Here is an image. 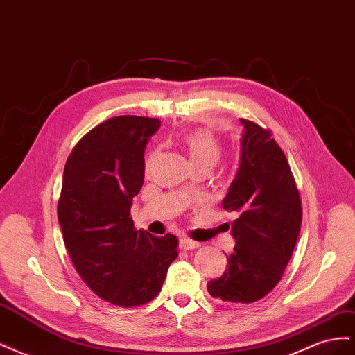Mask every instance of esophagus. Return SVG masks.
Instances as JSON below:
<instances>
[{
  "label": "esophagus",
  "instance_id": "obj_1",
  "mask_svg": "<svg viewBox=\"0 0 355 355\" xmlns=\"http://www.w3.org/2000/svg\"><path fill=\"white\" fill-rule=\"evenodd\" d=\"M179 245H180L182 250H192V249H197V247H200V243L184 237V239L179 240Z\"/></svg>",
  "mask_w": 355,
  "mask_h": 355
}]
</instances>
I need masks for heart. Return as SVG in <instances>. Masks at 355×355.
Here are the masks:
<instances>
[{"label": "heart", "instance_id": "b5f03b06", "mask_svg": "<svg viewBox=\"0 0 355 355\" xmlns=\"http://www.w3.org/2000/svg\"><path fill=\"white\" fill-rule=\"evenodd\" d=\"M185 151L189 157L191 166H210L213 167L218 163L222 155V146L218 137L207 130L191 132L182 139ZM154 154L149 155L146 166L151 163Z\"/></svg>", "mask_w": 355, "mask_h": 355}]
</instances>
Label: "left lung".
Returning a JSON list of instances; mask_svg holds the SVG:
<instances>
[{
    "label": "left lung",
    "mask_w": 355,
    "mask_h": 355,
    "mask_svg": "<svg viewBox=\"0 0 355 355\" xmlns=\"http://www.w3.org/2000/svg\"><path fill=\"white\" fill-rule=\"evenodd\" d=\"M240 161L222 207L239 216L228 270L207 283L223 302L252 304L280 282L292 257L302 222L299 192L284 153L271 132L240 118Z\"/></svg>",
    "instance_id": "left-lung-1"
}]
</instances>
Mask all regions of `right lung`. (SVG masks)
Returning a JSON list of instances; mask_svg holds the SVG:
<instances>
[{
  "label": "right lung",
  "instance_id": "obj_1",
  "mask_svg": "<svg viewBox=\"0 0 355 355\" xmlns=\"http://www.w3.org/2000/svg\"><path fill=\"white\" fill-rule=\"evenodd\" d=\"M161 123L121 115L75 145L63 170L59 225L75 270L99 297L130 308L153 300L178 239L135 230L130 209L144 185L145 146Z\"/></svg>",
  "mask_w": 355,
  "mask_h": 355
}]
</instances>
